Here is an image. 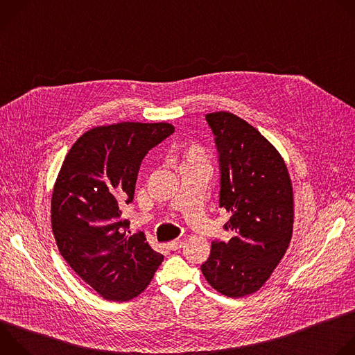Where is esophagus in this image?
Returning <instances> with one entry per match:
<instances>
[{
	"label": "esophagus",
	"mask_w": 355,
	"mask_h": 355,
	"mask_svg": "<svg viewBox=\"0 0 355 355\" xmlns=\"http://www.w3.org/2000/svg\"><path fill=\"white\" fill-rule=\"evenodd\" d=\"M182 245H184V241H182V240H173V241L168 243V248L173 250V251L180 250Z\"/></svg>",
	"instance_id": "34e87169"
}]
</instances>
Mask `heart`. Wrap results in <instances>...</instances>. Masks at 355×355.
I'll return each instance as SVG.
<instances>
[{
    "instance_id": "heart-1",
    "label": "heart",
    "mask_w": 355,
    "mask_h": 355,
    "mask_svg": "<svg viewBox=\"0 0 355 355\" xmlns=\"http://www.w3.org/2000/svg\"><path fill=\"white\" fill-rule=\"evenodd\" d=\"M191 160H204V151L199 147H192L188 153H187V160L185 162H191Z\"/></svg>"
}]
</instances>
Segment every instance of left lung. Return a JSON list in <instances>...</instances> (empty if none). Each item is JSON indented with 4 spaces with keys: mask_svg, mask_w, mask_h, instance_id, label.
<instances>
[{
    "mask_svg": "<svg viewBox=\"0 0 355 355\" xmlns=\"http://www.w3.org/2000/svg\"><path fill=\"white\" fill-rule=\"evenodd\" d=\"M220 166L219 207L230 214L233 237L212 241L200 266L209 285L229 297L259 291L286 252L293 230V191L278 150L230 112H212Z\"/></svg>",
    "mask_w": 355,
    "mask_h": 355,
    "instance_id": "1",
    "label": "left lung"
}]
</instances>
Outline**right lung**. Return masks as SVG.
I'll return each mask as SVG.
<instances>
[{
	"label": "right lung",
	"mask_w": 355,
	"mask_h": 355,
	"mask_svg": "<svg viewBox=\"0 0 355 355\" xmlns=\"http://www.w3.org/2000/svg\"><path fill=\"white\" fill-rule=\"evenodd\" d=\"M174 133L171 123L96 126L67 153L52 195V229L60 254L107 300L141 293L163 261L144 233L130 234L122 208L133 200L141 160Z\"/></svg>",
	"instance_id": "1"
}]
</instances>
